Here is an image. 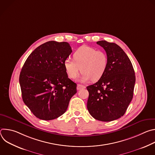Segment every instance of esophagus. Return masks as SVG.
<instances>
[{
  "instance_id": "34e87169",
  "label": "esophagus",
  "mask_w": 155,
  "mask_h": 155,
  "mask_svg": "<svg viewBox=\"0 0 155 155\" xmlns=\"http://www.w3.org/2000/svg\"><path fill=\"white\" fill-rule=\"evenodd\" d=\"M86 88V86L82 84H77V90H80L81 89H84Z\"/></svg>"
}]
</instances>
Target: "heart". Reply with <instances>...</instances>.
I'll use <instances>...</instances> for the list:
<instances>
[{"label":"heart","instance_id":"heart-1","mask_svg":"<svg viewBox=\"0 0 155 155\" xmlns=\"http://www.w3.org/2000/svg\"><path fill=\"white\" fill-rule=\"evenodd\" d=\"M73 59H65V70L69 78L74 79L79 74L81 69V81L83 82L91 79L93 81L99 80L108 68V59L106 52L87 45L79 47L74 52Z\"/></svg>","mask_w":155,"mask_h":155}]
</instances>
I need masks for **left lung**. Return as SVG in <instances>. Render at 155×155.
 I'll use <instances>...</instances> for the list:
<instances>
[{"mask_svg":"<svg viewBox=\"0 0 155 155\" xmlns=\"http://www.w3.org/2000/svg\"><path fill=\"white\" fill-rule=\"evenodd\" d=\"M97 44L108 56V68L97 82L87 86V108L96 120L111 121L124 115L133 97L135 72L129 58L116 43L101 40Z\"/></svg>","mask_w":155,"mask_h":155,"instance_id":"obj_1","label":"left lung"}]
</instances>
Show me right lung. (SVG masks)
Instances as JSON below:
<instances>
[{
  "label": "right lung",
  "instance_id": "add662e5",
  "mask_svg": "<svg viewBox=\"0 0 155 155\" xmlns=\"http://www.w3.org/2000/svg\"><path fill=\"white\" fill-rule=\"evenodd\" d=\"M68 42L49 41L28 56L19 75L23 102L38 118L51 120L64 114L77 84L68 78L64 62L72 53Z\"/></svg>",
  "mask_w": 155,
  "mask_h": 155
}]
</instances>
